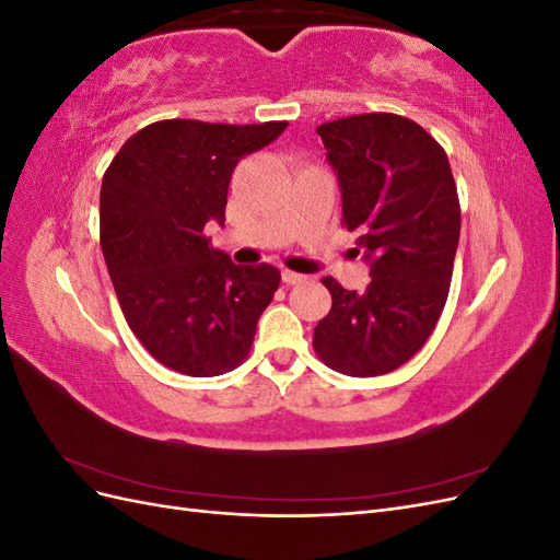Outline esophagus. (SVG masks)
<instances>
[{
  "instance_id": "obj_1",
  "label": "esophagus",
  "mask_w": 560,
  "mask_h": 560,
  "mask_svg": "<svg viewBox=\"0 0 560 560\" xmlns=\"http://www.w3.org/2000/svg\"><path fill=\"white\" fill-rule=\"evenodd\" d=\"M282 280H284L287 284H301V282H306V280H308V276L294 273V270H282Z\"/></svg>"
}]
</instances>
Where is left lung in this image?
Wrapping results in <instances>:
<instances>
[{
    "instance_id": "8db88e82",
    "label": "left lung",
    "mask_w": 560,
    "mask_h": 560,
    "mask_svg": "<svg viewBox=\"0 0 560 560\" xmlns=\"http://www.w3.org/2000/svg\"><path fill=\"white\" fill-rule=\"evenodd\" d=\"M343 198V226L360 231L371 282L348 292L322 284L331 311L313 348L329 369L369 378L389 374L425 346L442 315L460 238L446 151L411 118L358 114L317 128Z\"/></svg>"
}]
</instances>
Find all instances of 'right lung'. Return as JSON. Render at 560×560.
Segmentation results:
<instances>
[{
	"instance_id": "right-lung-1",
	"label": "right lung",
	"mask_w": 560,
	"mask_h": 560,
	"mask_svg": "<svg viewBox=\"0 0 560 560\" xmlns=\"http://www.w3.org/2000/svg\"><path fill=\"white\" fill-rule=\"evenodd\" d=\"M284 128L167 118L135 132L103 177L100 245L116 299L151 358L179 374L243 364L273 301L280 270L235 266L206 224H224L233 167Z\"/></svg>"
}]
</instances>
